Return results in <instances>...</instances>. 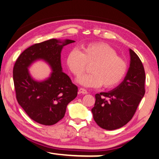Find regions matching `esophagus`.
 <instances>
[{
    "label": "esophagus",
    "instance_id": "esophagus-1",
    "mask_svg": "<svg viewBox=\"0 0 159 159\" xmlns=\"http://www.w3.org/2000/svg\"><path fill=\"white\" fill-rule=\"evenodd\" d=\"M79 92H80V94H88V91L86 90V89H84V88H80L79 89Z\"/></svg>",
    "mask_w": 159,
    "mask_h": 159
}]
</instances>
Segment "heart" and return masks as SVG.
<instances>
[{
  "label": "heart",
  "mask_w": 159,
  "mask_h": 159,
  "mask_svg": "<svg viewBox=\"0 0 159 159\" xmlns=\"http://www.w3.org/2000/svg\"><path fill=\"white\" fill-rule=\"evenodd\" d=\"M66 65L71 73L79 77L84 72L87 65L89 71L79 78L77 82L86 88H112L125 78L128 65L116 51L104 43H92L82 47L81 51H71L66 57Z\"/></svg>",
  "instance_id": "b5f03b06"
}]
</instances>
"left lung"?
Instances as JSON below:
<instances>
[{
	"mask_svg": "<svg viewBox=\"0 0 159 159\" xmlns=\"http://www.w3.org/2000/svg\"><path fill=\"white\" fill-rule=\"evenodd\" d=\"M130 67L125 79L108 92L95 94L93 118L101 128L115 130L122 127L132 119L145 93V72L142 62L129 49Z\"/></svg>",
	"mask_w": 159,
	"mask_h": 159,
	"instance_id": "obj_1",
	"label": "left lung"
}]
</instances>
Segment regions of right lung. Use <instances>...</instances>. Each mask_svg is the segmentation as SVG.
I'll return each instance as SVG.
<instances>
[{
	"label": "right lung",
	"mask_w": 159,
	"mask_h": 159,
	"mask_svg": "<svg viewBox=\"0 0 159 159\" xmlns=\"http://www.w3.org/2000/svg\"><path fill=\"white\" fill-rule=\"evenodd\" d=\"M75 41L51 39L28 47L17 58L13 68V80L19 104L32 120L43 125H53L65 116L68 103L76 97L78 87L62 72L61 51ZM37 59L51 66L50 77L43 82L32 79L27 68Z\"/></svg>",
	"instance_id": "right-lung-1"
}]
</instances>
